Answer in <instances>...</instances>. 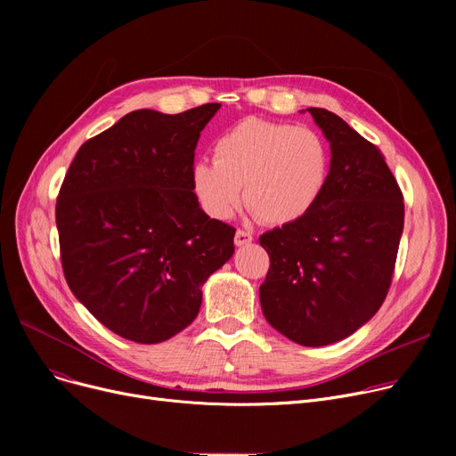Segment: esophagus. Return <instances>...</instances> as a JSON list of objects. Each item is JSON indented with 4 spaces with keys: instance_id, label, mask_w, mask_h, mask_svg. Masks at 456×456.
I'll return each mask as SVG.
<instances>
[{
    "instance_id": "esophagus-1",
    "label": "esophagus",
    "mask_w": 456,
    "mask_h": 456,
    "mask_svg": "<svg viewBox=\"0 0 456 456\" xmlns=\"http://www.w3.org/2000/svg\"><path fill=\"white\" fill-rule=\"evenodd\" d=\"M253 242V234L249 231H244V229H238L236 234H234V244L236 246H248Z\"/></svg>"
}]
</instances>
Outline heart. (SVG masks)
Masks as SVG:
<instances>
[{
    "label": "heart",
    "instance_id": "obj_1",
    "mask_svg": "<svg viewBox=\"0 0 456 456\" xmlns=\"http://www.w3.org/2000/svg\"><path fill=\"white\" fill-rule=\"evenodd\" d=\"M329 155L318 133L249 116L214 143V162L198 160L191 186L201 207L227 220L242 198L260 222L299 220L325 184Z\"/></svg>",
    "mask_w": 456,
    "mask_h": 456
}]
</instances>
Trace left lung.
I'll return each instance as SVG.
<instances>
[{"instance_id":"1","label":"left lung","mask_w":456,"mask_h":456,"mask_svg":"<svg viewBox=\"0 0 456 456\" xmlns=\"http://www.w3.org/2000/svg\"><path fill=\"white\" fill-rule=\"evenodd\" d=\"M308 112L330 143V170L305 216L258 238L270 255L258 294L273 329L320 347L347 338L387 299L404 203L375 143L334 112Z\"/></svg>"}]
</instances>
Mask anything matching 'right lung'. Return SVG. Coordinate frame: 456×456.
Here are the masks:
<instances>
[{"label":"right lung","instance_id":"obj_1","mask_svg":"<svg viewBox=\"0 0 456 456\" xmlns=\"http://www.w3.org/2000/svg\"><path fill=\"white\" fill-rule=\"evenodd\" d=\"M220 103L181 114L140 109L86 140L57 198L66 282L131 342L170 340L196 320L201 286L234 253V227L191 186L198 140Z\"/></svg>","mask_w":456,"mask_h":456}]
</instances>
